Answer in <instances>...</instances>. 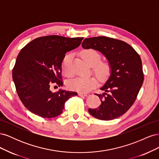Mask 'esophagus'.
Segmentation results:
<instances>
[{
  "label": "esophagus",
  "mask_w": 159,
  "mask_h": 159,
  "mask_svg": "<svg viewBox=\"0 0 159 159\" xmlns=\"http://www.w3.org/2000/svg\"><path fill=\"white\" fill-rule=\"evenodd\" d=\"M78 95L80 96H87L88 95L86 93H78Z\"/></svg>",
  "instance_id": "esophagus-1"
}]
</instances>
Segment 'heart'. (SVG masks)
I'll return each mask as SVG.
<instances>
[{
    "mask_svg": "<svg viewBox=\"0 0 159 159\" xmlns=\"http://www.w3.org/2000/svg\"><path fill=\"white\" fill-rule=\"evenodd\" d=\"M81 56L86 64L89 66H93L94 73L100 80L107 78L111 70L110 66L106 61H99L101 56L97 51L93 49L85 50L81 52ZM71 58L70 54L66 55L62 62V71L68 77L71 75ZM98 84V80L94 77H78L68 81V87L71 90L86 93L95 88Z\"/></svg>",
    "mask_w": 159,
    "mask_h": 159,
    "instance_id": "1",
    "label": "heart"
}]
</instances>
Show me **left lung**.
Returning a JSON list of instances; mask_svg holds the SVG:
<instances>
[{"mask_svg":"<svg viewBox=\"0 0 159 159\" xmlns=\"http://www.w3.org/2000/svg\"><path fill=\"white\" fill-rule=\"evenodd\" d=\"M84 49H93L106 57L111 71L108 80L96 94L102 103L89 113L100 120L109 121L125 113L135 101L143 83L141 59L132 46L114 38L98 36L85 38Z\"/></svg>","mask_w":159,"mask_h":159,"instance_id":"left-lung-1","label":"left lung"}]
</instances>
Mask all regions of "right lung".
<instances>
[{"label":"right lung","instance_id":"1","mask_svg":"<svg viewBox=\"0 0 159 159\" xmlns=\"http://www.w3.org/2000/svg\"><path fill=\"white\" fill-rule=\"evenodd\" d=\"M84 38L52 35L37 38L20 50L12 70V79L21 102L32 113L43 118L58 116L64 104L78 95L51 88L63 85L61 64L66 53L78 47Z\"/></svg>","mask_w":159,"mask_h":159}]
</instances>
